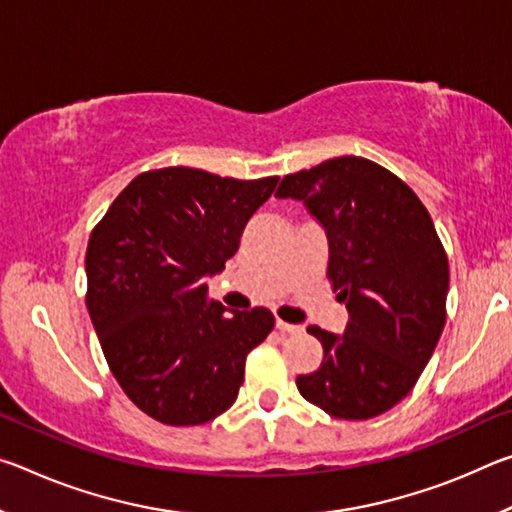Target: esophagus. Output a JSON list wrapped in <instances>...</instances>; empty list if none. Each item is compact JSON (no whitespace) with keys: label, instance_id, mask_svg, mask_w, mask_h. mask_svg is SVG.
<instances>
[{"label":"esophagus","instance_id":"1","mask_svg":"<svg viewBox=\"0 0 512 512\" xmlns=\"http://www.w3.org/2000/svg\"><path fill=\"white\" fill-rule=\"evenodd\" d=\"M275 327L280 329L282 334H300L302 332L300 325H291V323H287V320H282V318L275 320Z\"/></svg>","mask_w":512,"mask_h":512}]
</instances>
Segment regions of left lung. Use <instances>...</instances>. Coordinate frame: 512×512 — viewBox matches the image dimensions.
<instances>
[{
	"mask_svg": "<svg viewBox=\"0 0 512 512\" xmlns=\"http://www.w3.org/2000/svg\"><path fill=\"white\" fill-rule=\"evenodd\" d=\"M277 198L305 203L325 228L327 280L348 307L343 334L318 325V370L300 395L332 418L368 420L411 393L447 318L449 264L427 207L381 164L341 155L289 173Z\"/></svg>",
	"mask_w": 512,
	"mask_h": 512,
	"instance_id": "obj_1",
	"label": "left lung"
}]
</instances>
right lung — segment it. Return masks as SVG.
I'll use <instances>...</instances> for the list:
<instances>
[{
	"label": "right lung",
	"instance_id": "1",
	"mask_svg": "<svg viewBox=\"0 0 512 512\" xmlns=\"http://www.w3.org/2000/svg\"><path fill=\"white\" fill-rule=\"evenodd\" d=\"M277 180L144 171L94 225L85 305L121 391L153 420L189 427L235 404L248 352L275 318L264 307L228 314L203 280L237 253Z\"/></svg>",
	"mask_w": 512,
	"mask_h": 512
}]
</instances>
